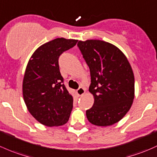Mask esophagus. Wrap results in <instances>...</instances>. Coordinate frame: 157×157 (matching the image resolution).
Wrapping results in <instances>:
<instances>
[{
    "label": "esophagus",
    "instance_id": "1",
    "mask_svg": "<svg viewBox=\"0 0 157 157\" xmlns=\"http://www.w3.org/2000/svg\"><path fill=\"white\" fill-rule=\"evenodd\" d=\"M77 93L78 94V95H83L85 93V89L83 87H79L78 90H77Z\"/></svg>",
    "mask_w": 157,
    "mask_h": 157
}]
</instances>
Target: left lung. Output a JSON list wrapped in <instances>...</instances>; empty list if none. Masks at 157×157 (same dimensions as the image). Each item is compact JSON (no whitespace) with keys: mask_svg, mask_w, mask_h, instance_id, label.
<instances>
[{"mask_svg":"<svg viewBox=\"0 0 157 157\" xmlns=\"http://www.w3.org/2000/svg\"><path fill=\"white\" fill-rule=\"evenodd\" d=\"M84 60L90 67L93 106L86 112L92 124L107 126L120 121L132 105L135 78L124 54L110 43L100 40L79 41Z\"/></svg>","mask_w":157,"mask_h":157,"instance_id":"1","label":"left lung"}]
</instances>
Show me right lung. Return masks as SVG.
<instances>
[{
  "instance_id": "add662e5",
  "label": "right lung",
  "mask_w": 157,
  "mask_h": 157,
  "mask_svg": "<svg viewBox=\"0 0 157 157\" xmlns=\"http://www.w3.org/2000/svg\"><path fill=\"white\" fill-rule=\"evenodd\" d=\"M77 41L62 37L43 44L26 67L22 84L25 103L31 114L44 126H62L70 117L73 97L64 84L59 59Z\"/></svg>"
}]
</instances>
